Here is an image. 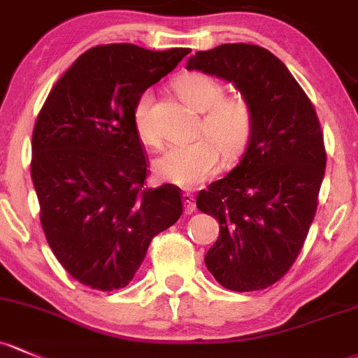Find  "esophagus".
Masks as SVG:
<instances>
[{"label":"esophagus","mask_w":358,"mask_h":358,"mask_svg":"<svg viewBox=\"0 0 358 358\" xmlns=\"http://www.w3.org/2000/svg\"><path fill=\"white\" fill-rule=\"evenodd\" d=\"M183 199V208H185V214H192L195 210V202H194V195L190 192H183L182 195Z\"/></svg>","instance_id":"1"}]
</instances>
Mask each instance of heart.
Returning a JSON list of instances; mask_svg holds the SVG:
<instances>
[{
	"label": "heart",
	"mask_w": 358,
	"mask_h": 358,
	"mask_svg": "<svg viewBox=\"0 0 358 358\" xmlns=\"http://www.w3.org/2000/svg\"><path fill=\"white\" fill-rule=\"evenodd\" d=\"M175 90L194 110L204 113L206 137L175 144L154 163L157 176L178 187H197L220 166V152L233 163L245 152L254 134V111L243 96H223L221 82L210 75L190 71L175 80ZM134 127L138 138L149 145L159 144V131L152 116V92L145 90L134 104Z\"/></svg>",
	"instance_id": "1"
}]
</instances>
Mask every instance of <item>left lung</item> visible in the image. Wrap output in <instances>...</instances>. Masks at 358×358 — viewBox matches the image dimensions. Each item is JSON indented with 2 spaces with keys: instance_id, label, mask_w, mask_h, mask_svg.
Listing matches in <instances>:
<instances>
[{
  "instance_id": "obj_1",
  "label": "left lung",
  "mask_w": 358,
  "mask_h": 358,
  "mask_svg": "<svg viewBox=\"0 0 358 358\" xmlns=\"http://www.w3.org/2000/svg\"><path fill=\"white\" fill-rule=\"evenodd\" d=\"M235 84L254 111L250 144L224 178L197 195L220 223L204 262L217 283L255 292L293 266L317 209L326 169L324 137L314 106L285 63L255 44H221L187 62Z\"/></svg>"
}]
</instances>
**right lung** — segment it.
Returning a JSON list of instances; mask_svg holds the SVG:
<instances>
[{"label":"right lung","instance_id":"add662e5","mask_svg":"<svg viewBox=\"0 0 358 358\" xmlns=\"http://www.w3.org/2000/svg\"><path fill=\"white\" fill-rule=\"evenodd\" d=\"M190 50L90 48L51 89L32 134L34 189L52 254L78 283L125 288L150 240L182 216L175 185L145 189L134 104Z\"/></svg>","mask_w":358,"mask_h":358}]
</instances>
